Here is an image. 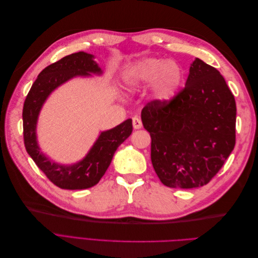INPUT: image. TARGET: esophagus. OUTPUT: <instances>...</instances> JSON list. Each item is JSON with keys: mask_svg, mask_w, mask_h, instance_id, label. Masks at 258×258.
Wrapping results in <instances>:
<instances>
[{"mask_svg": "<svg viewBox=\"0 0 258 258\" xmlns=\"http://www.w3.org/2000/svg\"><path fill=\"white\" fill-rule=\"evenodd\" d=\"M132 124H134V128L135 129H140V128H142V121H141V119L139 118V117H134V118H132Z\"/></svg>", "mask_w": 258, "mask_h": 258, "instance_id": "34e87169", "label": "esophagus"}]
</instances>
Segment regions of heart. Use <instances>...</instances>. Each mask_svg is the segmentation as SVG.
I'll return each mask as SVG.
<instances>
[{
	"label": "heart",
	"instance_id": "obj_1",
	"mask_svg": "<svg viewBox=\"0 0 258 258\" xmlns=\"http://www.w3.org/2000/svg\"><path fill=\"white\" fill-rule=\"evenodd\" d=\"M130 79L138 84L155 81V92L161 100L172 98L182 82V71L173 62L157 58L143 59L131 69Z\"/></svg>",
	"mask_w": 258,
	"mask_h": 258
}]
</instances>
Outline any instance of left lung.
I'll use <instances>...</instances> for the list:
<instances>
[{
  "mask_svg": "<svg viewBox=\"0 0 258 258\" xmlns=\"http://www.w3.org/2000/svg\"><path fill=\"white\" fill-rule=\"evenodd\" d=\"M236 114L224 77L197 58L184 88L169 100L151 101L141 113L161 183L172 188L208 184L235 147Z\"/></svg>",
  "mask_w": 258,
  "mask_h": 258,
  "instance_id": "8db88e82",
  "label": "left lung"
}]
</instances>
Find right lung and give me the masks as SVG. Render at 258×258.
I'll use <instances>...</instances> for the list:
<instances>
[{
    "label": "right lung",
    "instance_id": "1",
    "mask_svg": "<svg viewBox=\"0 0 258 258\" xmlns=\"http://www.w3.org/2000/svg\"><path fill=\"white\" fill-rule=\"evenodd\" d=\"M101 73L92 60V54L83 51L66 56L46 67L38 74L25 100L22 110L23 142L31 158L51 183L62 189H86L99 183L112 161L114 153L132 132V120L102 132L85 159L76 165L64 167L51 162L40 152L35 128L38 113L49 93L76 75Z\"/></svg>",
    "mask_w": 258,
    "mask_h": 258
}]
</instances>
